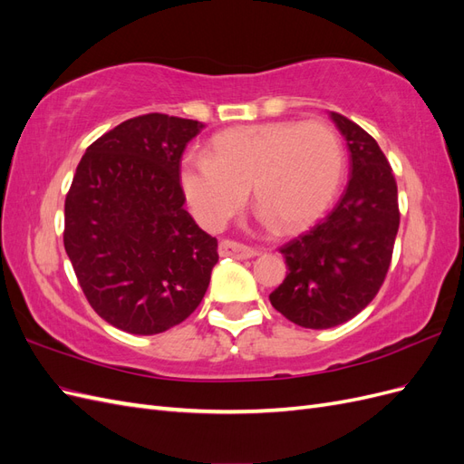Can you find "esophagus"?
I'll return each instance as SVG.
<instances>
[{
  "mask_svg": "<svg viewBox=\"0 0 464 464\" xmlns=\"http://www.w3.org/2000/svg\"><path fill=\"white\" fill-rule=\"evenodd\" d=\"M218 256L220 257H232V259H249L257 256V249L249 247L246 244L234 242V240H222L218 244Z\"/></svg>",
  "mask_w": 464,
  "mask_h": 464,
  "instance_id": "34e87169",
  "label": "esophagus"
}]
</instances>
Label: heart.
Listing matches in <instances>:
<instances>
[{
    "label": "heart",
    "instance_id": "b5f03b06",
    "mask_svg": "<svg viewBox=\"0 0 464 464\" xmlns=\"http://www.w3.org/2000/svg\"><path fill=\"white\" fill-rule=\"evenodd\" d=\"M343 170L341 139L329 123L286 120L217 135L210 157L191 152L184 159L181 186L205 228H222L254 189L257 213L290 234L325 213Z\"/></svg>",
    "mask_w": 464,
    "mask_h": 464
}]
</instances>
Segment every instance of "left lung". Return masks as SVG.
I'll return each instance as SVG.
<instances>
[{
  "instance_id": "1",
  "label": "left lung",
  "mask_w": 464,
  "mask_h": 464,
  "mask_svg": "<svg viewBox=\"0 0 464 464\" xmlns=\"http://www.w3.org/2000/svg\"><path fill=\"white\" fill-rule=\"evenodd\" d=\"M350 149L341 201L312 230L280 247L286 278L269 294L276 312L305 329H329L366 307L387 276L399 232L392 168L375 139L331 111Z\"/></svg>"
}]
</instances>
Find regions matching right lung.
<instances>
[{"mask_svg":"<svg viewBox=\"0 0 464 464\" xmlns=\"http://www.w3.org/2000/svg\"><path fill=\"white\" fill-rule=\"evenodd\" d=\"M201 128L159 111L125 120L89 145L65 195L63 246L81 290L121 331L179 325L208 288L218 242L179 186L181 154Z\"/></svg>","mask_w":464,"mask_h":464,"instance_id":"1","label":"right lung"}]
</instances>
